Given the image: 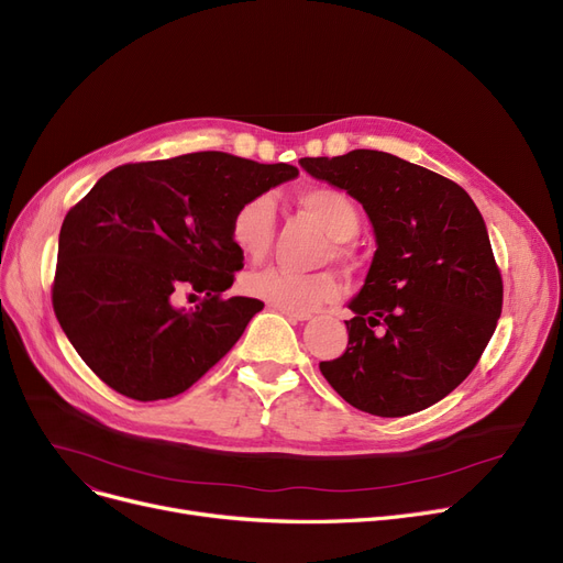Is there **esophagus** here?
I'll use <instances>...</instances> for the list:
<instances>
[{"instance_id": "obj_1", "label": "esophagus", "mask_w": 563, "mask_h": 563, "mask_svg": "<svg viewBox=\"0 0 563 563\" xmlns=\"http://www.w3.org/2000/svg\"><path fill=\"white\" fill-rule=\"evenodd\" d=\"M287 319H291V321H308L310 319V314L308 312H294V310H285V308H278Z\"/></svg>"}]
</instances>
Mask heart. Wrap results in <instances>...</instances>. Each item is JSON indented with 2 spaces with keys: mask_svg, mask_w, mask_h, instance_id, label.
I'll use <instances>...</instances> for the list:
<instances>
[{
  "mask_svg": "<svg viewBox=\"0 0 563 563\" xmlns=\"http://www.w3.org/2000/svg\"><path fill=\"white\" fill-rule=\"evenodd\" d=\"M297 202L303 210L317 219V223L331 234V249L340 262L353 260V249L349 244L361 228L358 205L346 191L338 187H303L297 191ZM276 228V207L274 200L264 194L251 196L234 207L230 217V242L249 260H260L266 255L274 240ZM249 297L272 303L276 308L310 312L323 303H331L340 297V280L331 272L299 274L285 269V266H264L253 272L244 280Z\"/></svg>",
  "mask_w": 563,
  "mask_h": 563,
  "instance_id": "b5f03b06",
  "label": "heart"
}]
</instances>
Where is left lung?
<instances>
[{"label":"left lung","mask_w":563,"mask_h":563,"mask_svg":"<svg viewBox=\"0 0 563 563\" xmlns=\"http://www.w3.org/2000/svg\"><path fill=\"white\" fill-rule=\"evenodd\" d=\"M301 166L363 202L378 244L349 303V346L319 363L323 378L378 418L429 408L475 369L501 314L505 285L477 205L448 177L390 153Z\"/></svg>","instance_id":"1"}]
</instances>
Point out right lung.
Returning <instances> with one entry per match:
<instances>
[{
  "label": "right lung",
  "mask_w": 563,
  "mask_h": 563,
  "mask_svg": "<svg viewBox=\"0 0 563 563\" xmlns=\"http://www.w3.org/2000/svg\"><path fill=\"white\" fill-rule=\"evenodd\" d=\"M299 175L225 153L123 164L73 205L58 234L52 308L81 361L134 401L189 390L264 308L225 299L244 255L230 242L242 200ZM180 292L201 303L175 309Z\"/></svg>",
  "instance_id": "1"
}]
</instances>
